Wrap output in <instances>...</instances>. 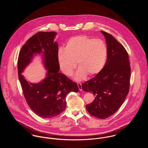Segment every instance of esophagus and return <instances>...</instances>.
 Returning <instances> with one entry per match:
<instances>
[{
  "mask_svg": "<svg viewBox=\"0 0 148 148\" xmlns=\"http://www.w3.org/2000/svg\"><path fill=\"white\" fill-rule=\"evenodd\" d=\"M77 85H78V87H79V89L80 91L82 90V85L81 83H77Z\"/></svg>",
  "mask_w": 148,
  "mask_h": 148,
  "instance_id": "obj_1",
  "label": "esophagus"
}]
</instances>
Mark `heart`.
I'll list each match as a JSON object with an SVG mask.
<instances>
[{"label": "heart", "instance_id": "heart-1", "mask_svg": "<svg viewBox=\"0 0 148 148\" xmlns=\"http://www.w3.org/2000/svg\"><path fill=\"white\" fill-rule=\"evenodd\" d=\"M107 47L100 39L87 36H77L68 40L65 48L58 52V59L61 70L67 76H71L76 66L79 68L75 79L83 80L86 75L93 76L99 73L104 68L107 58Z\"/></svg>", "mask_w": 148, "mask_h": 148}]
</instances>
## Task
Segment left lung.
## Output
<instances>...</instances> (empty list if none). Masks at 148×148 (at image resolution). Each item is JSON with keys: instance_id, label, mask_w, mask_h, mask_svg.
<instances>
[{"instance_id": "1", "label": "left lung", "mask_w": 148, "mask_h": 148, "mask_svg": "<svg viewBox=\"0 0 148 148\" xmlns=\"http://www.w3.org/2000/svg\"><path fill=\"white\" fill-rule=\"evenodd\" d=\"M101 32L106 38L108 50L106 64L95 77L82 84V89L96 97L86 106L87 111L98 119H106L118 110L127 97L130 67L125 48L110 34Z\"/></svg>"}]
</instances>
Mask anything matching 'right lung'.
<instances>
[{"label": "right lung", "mask_w": 148, "mask_h": 148, "mask_svg": "<svg viewBox=\"0 0 148 148\" xmlns=\"http://www.w3.org/2000/svg\"><path fill=\"white\" fill-rule=\"evenodd\" d=\"M56 35L55 32H39L33 35L22 47L18 61L19 80L26 101L35 114L46 119L63 112L66 95L79 92L77 84L59 72L58 43L54 42ZM37 55L41 56L47 72L41 82L32 84L21 73Z\"/></svg>", "instance_id": "add662e5"}]
</instances>
